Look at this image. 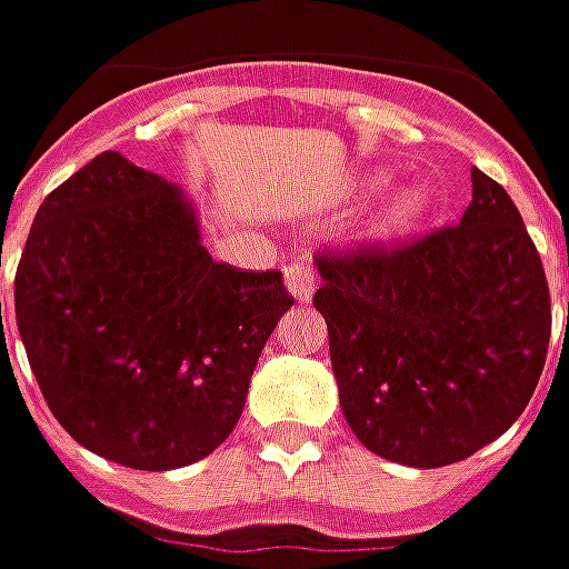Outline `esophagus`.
I'll return each mask as SVG.
<instances>
[{
  "label": "esophagus",
  "instance_id": "34e87169",
  "mask_svg": "<svg viewBox=\"0 0 569 569\" xmlns=\"http://www.w3.org/2000/svg\"><path fill=\"white\" fill-rule=\"evenodd\" d=\"M286 286L299 301H311V296H315V268L308 261H292L286 268Z\"/></svg>",
  "mask_w": 569,
  "mask_h": 569
}]
</instances>
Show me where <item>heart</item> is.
Returning <instances> with one entry per match:
<instances>
[{
  "label": "heart",
  "mask_w": 569,
  "mask_h": 569,
  "mask_svg": "<svg viewBox=\"0 0 569 569\" xmlns=\"http://www.w3.org/2000/svg\"><path fill=\"white\" fill-rule=\"evenodd\" d=\"M373 183H382V177H373ZM427 208V196L420 187H401L392 192V199L382 208L380 220H377V233L396 236L405 233L408 227H415L420 214Z\"/></svg>",
  "instance_id": "b5f03b06"
}]
</instances>
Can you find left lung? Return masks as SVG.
I'll use <instances>...</instances> for the list:
<instances>
[{
    "instance_id": "obj_1",
    "label": "left lung",
    "mask_w": 569,
    "mask_h": 569,
    "mask_svg": "<svg viewBox=\"0 0 569 569\" xmlns=\"http://www.w3.org/2000/svg\"><path fill=\"white\" fill-rule=\"evenodd\" d=\"M461 223L317 252L339 405L386 461L446 467L523 415L551 339L542 258L501 183L473 168Z\"/></svg>"
}]
</instances>
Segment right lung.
Instances as JSON below:
<instances>
[{
    "instance_id": "right-lung-1",
    "label": "right lung",
    "mask_w": 569,
    "mask_h": 569,
    "mask_svg": "<svg viewBox=\"0 0 569 569\" xmlns=\"http://www.w3.org/2000/svg\"><path fill=\"white\" fill-rule=\"evenodd\" d=\"M289 308L280 270L214 261L183 192L118 152L46 196L14 273V317L49 411L80 446L133 470L202 461L233 432Z\"/></svg>"
}]
</instances>
